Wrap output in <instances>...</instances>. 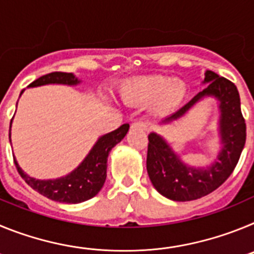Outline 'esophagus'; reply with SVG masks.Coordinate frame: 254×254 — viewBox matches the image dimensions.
<instances>
[{
    "label": "esophagus",
    "instance_id": "obj_1",
    "mask_svg": "<svg viewBox=\"0 0 254 254\" xmlns=\"http://www.w3.org/2000/svg\"><path fill=\"white\" fill-rule=\"evenodd\" d=\"M131 128L133 129H147V125L145 122H141V121H136L131 125Z\"/></svg>",
    "mask_w": 254,
    "mask_h": 254
}]
</instances>
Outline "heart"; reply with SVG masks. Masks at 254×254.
<instances>
[{
    "label": "heart",
    "instance_id": "obj_1",
    "mask_svg": "<svg viewBox=\"0 0 254 254\" xmlns=\"http://www.w3.org/2000/svg\"><path fill=\"white\" fill-rule=\"evenodd\" d=\"M187 93V86L181 80L169 76H138L123 81L121 95L132 104L154 102V109L159 114H169L181 105Z\"/></svg>",
    "mask_w": 254,
    "mask_h": 254
}]
</instances>
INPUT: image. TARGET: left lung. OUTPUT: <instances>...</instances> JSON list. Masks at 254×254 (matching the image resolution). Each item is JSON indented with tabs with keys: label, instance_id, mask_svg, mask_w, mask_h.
<instances>
[{
	"label": "left lung",
	"instance_id": "obj_1",
	"mask_svg": "<svg viewBox=\"0 0 254 254\" xmlns=\"http://www.w3.org/2000/svg\"><path fill=\"white\" fill-rule=\"evenodd\" d=\"M202 84L207 86L178 112L161 121L160 125L174 122L185 117L201 100L214 98L219 107L220 150L216 160L207 167L190 165L182 160L161 134L156 132L149 134L147 174L155 190L172 201H192L219 188L233 173L246 143V122L237 86L208 69Z\"/></svg>",
	"mask_w": 254,
	"mask_h": 254
}]
</instances>
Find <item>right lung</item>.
I'll return each mask as SVG.
<instances>
[{"instance_id":"1","label":"right lung","mask_w":254,"mask_h":254,"mask_svg":"<svg viewBox=\"0 0 254 254\" xmlns=\"http://www.w3.org/2000/svg\"><path fill=\"white\" fill-rule=\"evenodd\" d=\"M81 82L73 73L67 72H52L37 78L31 82L29 87L43 86V85L60 84L67 86H76ZM24 90L20 93V96ZM11 125L10 123V143H11ZM129 125L125 123L120 128L114 129L107 134L100 136L94 146L85 156L84 160L80 163L76 169L68 173L67 176L60 177L56 179H37L30 177L20 168L16 159L13 158L16 169L21 178L30 186L33 190L43 194L52 201L64 203H80L93 198L99 193L107 179V161L108 155L117 143L125 138L126 133L128 132Z\"/></svg>"}]
</instances>
